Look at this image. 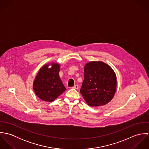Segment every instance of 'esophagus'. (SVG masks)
I'll list each match as a JSON object with an SVG mask.
<instances>
[{"label":"esophagus","mask_w":149,"mask_h":149,"mask_svg":"<svg viewBox=\"0 0 149 149\" xmlns=\"http://www.w3.org/2000/svg\"><path fill=\"white\" fill-rule=\"evenodd\" d=\"M73 88L76 89H79V85H75L74 86H73Z\"/></svg>","instance_id":"1"}]
</instances>
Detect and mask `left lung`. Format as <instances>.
<instances>
[{"instance_id":"left-lung-1","label":"left lung","mask_w":149,"mask_h":149,"mask_svg":"<svg viewBox=\"0 0 149 149\" xmlns=\"http://www.w3.org/2000/svg\"><path fill=\"white\" fill-rule=\"evenodd\" d=\"M84 80L80 91L88 105L103 106L114 97L117 80L113 69L102 61H91L84 68Z\"/></svg>"}]
</instances>
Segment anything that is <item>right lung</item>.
Returning a JSON list of instances; mask_svg holds the SVG:
<instances>
[{"mask_svg":"<svg viewBox=\"0 0 149 149\" xmlns=\"http://www.w3.org/2000/svg\"><path fill=\"white\" fill-rule=\"evenodd\" d=\"M60 64L47 63L43 65L36 75L33 88L37 97L43 101L52 102L66 91L60 77Z\"/></svg>","mask_w":149,"mask_h":149,"instance_id":"obj_1","label":"right lung"}]
</instances>
